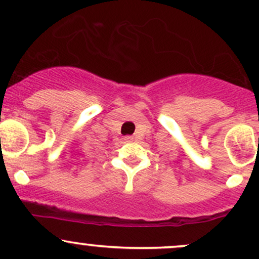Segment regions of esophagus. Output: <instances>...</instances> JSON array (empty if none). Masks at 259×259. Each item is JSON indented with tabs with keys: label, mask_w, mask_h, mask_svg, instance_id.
Here are the masks:
<instances>
[{
	"label": "esophagus",
	"mask_w": 259,
	"mask_h": 259,
	"mask_svg": "<svg viewBox=\"0 0 259 259\" xmlns=\"http://www.w3.org/2000/svg\"><path fill=\"white\" fill-rule=\"evenodd\" d=\"M124 140H125L126 142H132V141H134V138H133V136H125Z\"/></svg>",
	"instance_id": "34e87169"
}]
</instances>
